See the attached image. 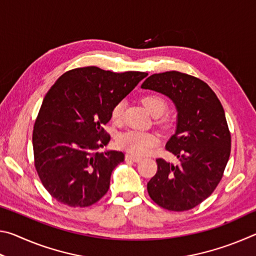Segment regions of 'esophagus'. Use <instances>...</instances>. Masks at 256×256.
Instances as JSON below:
<instances>
[{
  "label": "esophagus",
  "mask_w": 256,
  "mask_h": 256,
  "mask_svg": "<svg viewBox=\"0 0 256 256\" xmlns=\"http://www.w3.org/2000/svg\"><path fill=\"white\" fill-rule=\"evenodd\" d=\"M125 160L126 162H138L141 160L140 157H136V156H133V154H125Z\"/></svg>",
  "instance_id": "esophagus-1"
}]
</instances>
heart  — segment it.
Instances as JSON below:
<instances>
[{"mask_svg":"<svg viewBox=\"0 0 256 256\" xmlns=\"http://www.w3.org/2000/svg\"><path fill=\"white\" fill-rule=\"evenodd\" d=\"M142 104L150 114L162 115L166 110L167 102L159 94H146L142 98ZM124 112V102H120L112 107V118L118 123L122 120ZM160 142V138L157 133L138 131V130H130V131L120 134L118 138V146L128 152L136 156H144L149 154L154 146Z\"/></svg>","mask_w":256,"mask_h":256,"instance_id":"b5f03b06","label":"heart"}]
</instances>
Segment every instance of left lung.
Wrapping results in <instances>:
<instances>
[{
    "label": "left lung",
    "instance_id": "obj_1",
    "mask_svg": "<svg viewBox=\"0 0 256 256\" xmlns=\"http://www.w3.org/2000/svg\"><path fill=\"white\" fill-rule=\"evenodd\" d=\"M174 102L176 130L166 149L178 159L174 164L157 159L149 180L150 198L164 209H193L211 196L230 156V133L222 102L206 82L177 71L156 73L141 86Z\"/></svg>",
    "mask_w": 256,
    "mask_h": 256
}]
</instances>
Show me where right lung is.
<instances>
[{"mask_svg": "<svg viewBox=\"0 0 256 256\" xmlns=\"http://www.w3.org/2000/svg\"><path fill=\"white\" fill-rule=\"evenodd\" d=\"M148 76L86 66L60 76L46 94L34 125V167L44 188L68 206H89L105 196L124 154L108 144L102 125L112 110Z\"/></svg>", "mask_w": 256, "mask_h": 256, "instance_id": "right-lung-1", "label": "right lung"}]
</instances>
